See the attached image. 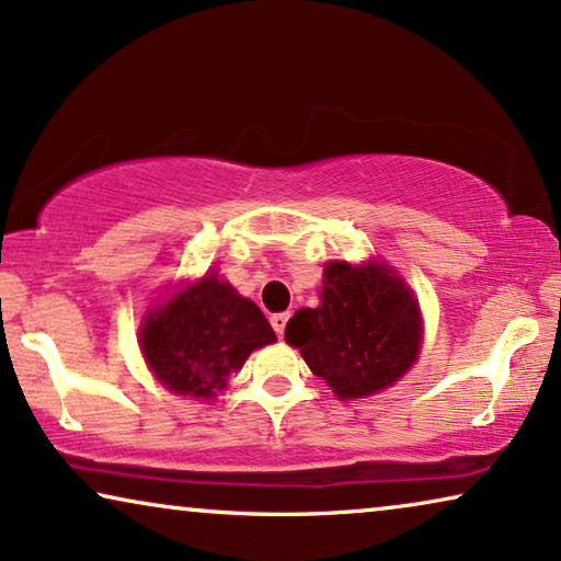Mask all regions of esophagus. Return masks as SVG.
Returning <instances> with one entry per match:
<instances>
[{
	"label": "esophagus",
	"instance_id": "obj_1",
	"mask_svg": "<svg viewBox=\"0 0 561 561\" xmlns=\"http://www.w3.org/2000/svg\"><path fill=\"white\" fill-rule=\"evenodd\" d=\"M288 319H290V313H288V311L273 313V317H271V324H273V329H275V334L283 336V332H286V324H288Z\"/></svg>",
	"mask_w": 561,
	"mask_h": 561
}]
</instances>
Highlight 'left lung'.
Returning <instances> with one entry per match:
<instances>
[{"label": "left lung", "instance_id": "8db88e82", "mask_svg": "<svg viewBox=\"0 0 561 561\" xmlns=\"http://www.w3.org/2000/svg\"><path fill=\"white\" fill-rule=\"evenodd\" d=\"M313 375L340 398L373 396L393 386L416 359L419 306L386 267L332 263L319 309H301L286 327Z\"/></svg>", "mask_w": 561, "mask_h": 561}]
</instances>
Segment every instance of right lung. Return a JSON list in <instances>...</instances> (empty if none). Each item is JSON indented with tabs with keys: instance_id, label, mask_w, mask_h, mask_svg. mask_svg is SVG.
Masks as SVG:
<instances>
[{
	"instance_id": "add662e5",
	"label": "right lung",
	"mask_w": 561,
	"mask_h": 561,
	"mask_svg": "<svg viewBox=\"0 0 561 561\" xmlns=\"http://www.w3.org/2000/svg\"><path fill=\"white\" fill-rule=\"evenodd\" d=\"M142 355L168 390L211 398L252 350L275 342L263 311L217 275H206L145 319Z\"/></svg>"
}]
</instances>
